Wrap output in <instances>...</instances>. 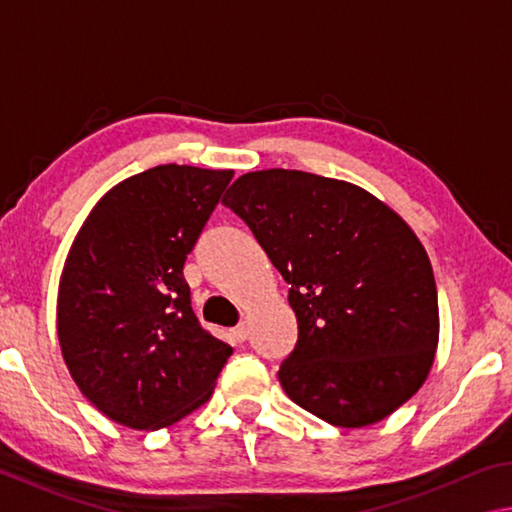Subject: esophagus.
Segmentation results:
<instances>
[{"instance_id":"obj_1","label":"esophagus","mask_w":512,"mask_h":512,"mask_svg":"<svg viewBox=\"0 0 512 512\" xmlns=\"http://www.w3.org/2000/svg\"><path fill=\"white\" fill-rule=\"evenodd\" d=\"M232 336H235V341H246L248 339V327L241 323V325H237L235 329H232Z\"/></svg>"}]
</instances>
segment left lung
Masks as SVG:
<instances>
[{"mask_svg": "<svg viewBox=\"0 0 512 512\" xmlns=\"http://www.w3.org/2000/svg\"><path fill=\"white\" fill-rule=\"evenodd\" d=\"M223 205L289 284L298 343L277 377L293 402L359 429L418 393L438 348V291L427 250L393 207L296 169L244 173Z\"/></svg>", "mask_w": 512, "mask_h": 512, "instance_id": "obj_1", "label": "left lung"}]
</instances>
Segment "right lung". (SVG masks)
I'll use <instances>...</instances> for the list:
<instances>
[{
  "label": "right lung",
  "instance_id": "1",
  "mask_svg": "<svg viewBox=\"0 0 512 512\" xmlns=\"http://www.w3.org/2000/svg\"><path fill=\"white\" fill-rule=\"evenodd\" d=\"M232 169L162 164L92 207L58 282L56 329L69 375L112 422L171 427L212 397L232 354L198 325L183 275Z\"/></svg>",
  "mask_w": 512,
  "mask_h": 512
}]
</instances>
